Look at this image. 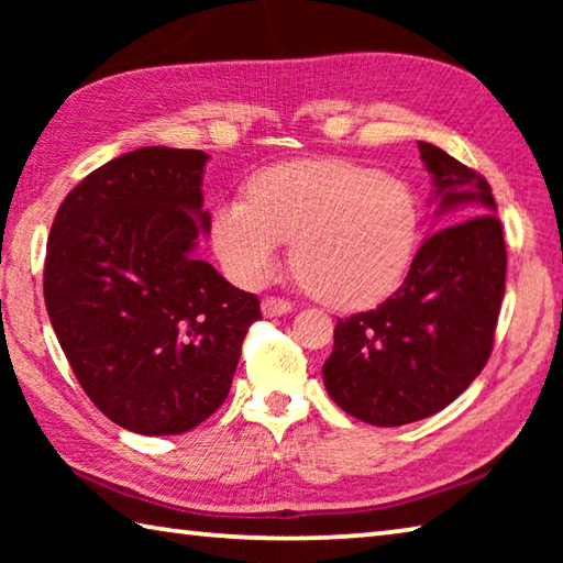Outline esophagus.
I'll return each mask as SVG.
<instances>
[{
	"mask_svg": "<svg viewBox=\"0 0 563 563\" xmlns=\"http://www.w3.org/2000/svg\"><path fill=\"white\" fill-rule=\"evenodd\" d=\"M261 310L265 318H278V316H288V312L292 310V302L283 300V298H265L261 302Z\"/></svg>",
	"mask_w": 563,
	"mask_h": 563,
	"instance_id": "34e87169",
	"label": "esophagus"
}]
</instances>
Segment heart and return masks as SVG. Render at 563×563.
<instances>
[{"mask_svg":"<svg viewBox=\"0 0 563 563\" xmlns=\"http://www.w3.org/2000/svg\"><path fill=\"white\" fill-rule=\"evenodd\" d=\"M213 251L228 278L258 288L285 241L300 280L340 310L369 308L402 285L419 243V206L402 178L345 158H305L261 170L247 198L218 203Z\"/></svg>","mask_w":563,"mask_h":563,"instance_id":"b5f03b06","label":"heart"}]
</instances>
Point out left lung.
I'll use <instances>...</instances> for the list:
<instances>
[{
  "mask_svg": "<svg viewBox=\"0 0 563 563\" xmlns=\"http://www.w3.org/2000/svg\"><path fill=\"white\" fill-rule=\"evenodd\" d=\"M434 216L444 228L419 247L405 283L375 310L338 320L322 365L332 402L375 427L432 417L487 365L507 280V245L492 186L419 141Z\"/></svg>",
  "mask_w": 563,
  "mask_h": 563,
  "instance_id": "obj_1",
  "label": "left lung"
}]
</instances>
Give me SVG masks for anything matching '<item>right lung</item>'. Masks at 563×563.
Segmentation results:
<instances>
[{"instance_id":"right-lung-1","label":"right lung","mask_w":563,"mask_h":563,"mask_svg":"<svg viewBox=\"0 0 563 563\" xmlns=\"http://www.w3.org/2000/svg\"><path fill=\"white\" fill-rule=\"evenodd\" d=\"M206 151L144 146L93 170L56 211L44 300L84 393L111 422L194 430L228 397L253 292L198 261Z\"/></svg>"}]
</instances>
